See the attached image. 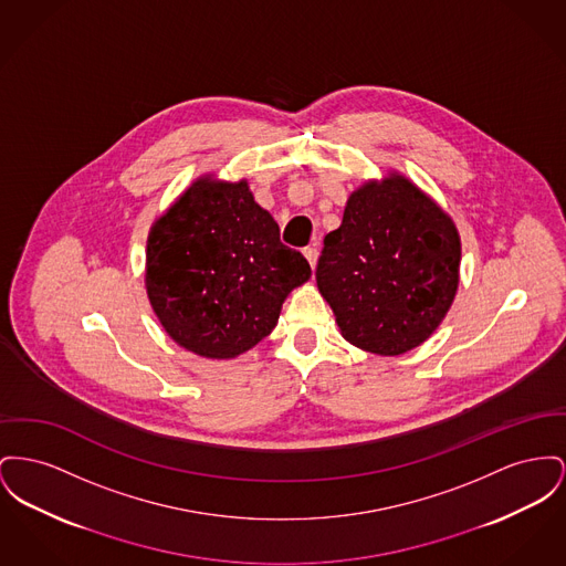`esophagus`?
Wrapping results in <instances>:
<instances>
[{
  "instance_id": "34e87169",
  "label": "esophagus",
  "mask_w": 566,
  "mask_h": 566,
  "mask_svg": "<svg viewBox=\"0 0 566 566\" xmlns=\"http://www.w3.org/2000/svg\"><path fill=\"white\" fill-rule=\"evenodd\" d=\"M303 256L307 259V263L312 269H316V263H318V250L316 248H305L303 250Z\"/></svg>"
}]
</instances>
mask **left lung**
<instances>
[{
  "instance_id": "8db88e82",
  "label": "left lung",
  "mask_w": 566,
  "mask_h": 566,
  "mask_svg": "<svg viewBox=\"0 0 566 566\" xmlns=\"http://www.w3.org/2000/svg\"><path fill=\"white\" fill-rule=\"evenodd\" d=\"M453 218L398 170L367 179L325 237L316 284L353 346L398 357L444 321L460 286Z\"/></svg>"
}]
</instances>
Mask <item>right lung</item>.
Here are the masks:
<instances>
[{
  "label": "right lung",
  "instance_id": "add662e5",
  "mask_svg": "<svg viewBox=\"0 0 566 566\" xmlns=\"http://www.w3.org/2000/svg\"><path fill=\"white\" fill-rule=\"evenodd\" d=\"M312 275L248 186L200 175L149 229L145 289L181 348L231 361L277 325L282 303Z\"/></svg>",
  "mask_w": 566,
  "mask_h": 566
}]
</instances>
